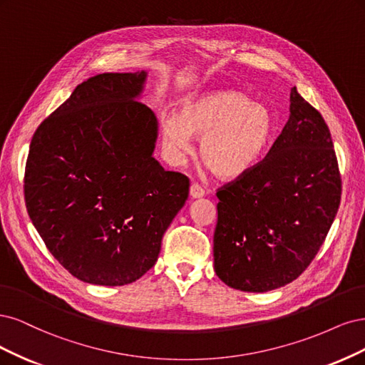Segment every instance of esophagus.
I'll return each instance as SVG.
<instances>
[{"label":"esophagus","mask_w":365,"mask_h":365,"mask_svg":"<svg viewBox=\"0 0 365 365\" xmlns=\"http://www.w3.org/2000/svg\"><path fill=\"white\" fill-rule=\"evenodd\" d=\"M190 195L192 198H200V197L205 195V190L198 183H192L191 187H190Z\"/></svg>","instance_id":"esophagus-1"}]
</instances>
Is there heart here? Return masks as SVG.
Masks as SVG:
<instances>
[{
    "label": "heart",
    "instance_id": "1",
    "mask_svg": "<svg viewBox=\"0 0 365 365\" xmlns=\"http://www.w3.org/2000/svg\"><path fill=\"white\" fill-rule=\"evenodd\" d=\"M274 132V118L265 104L249 93L221 89L187 100L180 113L160 121L162 144L174 162L192 150V135L202 136L200 160L218 179L249 173L265 153Z\"/></svg>",
    "mask_w": 365,
    "mask_h": 365
}]
</instances>
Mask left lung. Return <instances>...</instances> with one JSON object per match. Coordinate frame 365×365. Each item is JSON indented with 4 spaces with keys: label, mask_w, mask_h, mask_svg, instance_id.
<instances>
[{
    "label": "left lung",
    "mask_w": 365,
    "mask_h": 365,
    "mask_svg": "<svg viewBox=\"0 0 365 365\" xmlns=\"http://www.w3.org/2000/svg\"><path fill=\"white\" fill-rule=\"evenodd\" d=\"M289 118L267 156L217 190L214 268L230 288L265 292L297 279L331 229L341 174L322 113L291 89Z\"/></svg>",
    "instance_id": "8db88e82"
}]
</instances>
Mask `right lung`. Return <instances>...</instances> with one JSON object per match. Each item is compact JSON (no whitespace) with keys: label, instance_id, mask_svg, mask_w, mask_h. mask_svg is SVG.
<instances>
[{"label":"right lung","instance_id":"1","mask_svg":"<svg viewBox=\"0 0 365 365\" xmlns=\"http://www.w3.org/2000/svg\"><path fill=\"white\" fill-rule=\"evenodd\" d=\"M144 80V71L88 78L31 138L27 212L58 264L88 284L144 276L190 194L185 174L151 156L156 116L133 100Z\"/></svg>","mask_w":365,"mask_h":365}]
</instances>
